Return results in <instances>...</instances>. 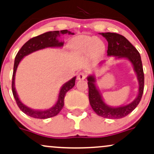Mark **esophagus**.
<instances>
[{"label":"esophagus","mask_w":154,"mask_h":154,"mask_svg":"<svg viewBox=\"0 0 154 154\" xmlns=\"http://www.w3.org/2000/svg\"><path fill=\"white\" fill-rule=\"evenodd\" d=\"M86 77H87V74L85 73V72H79L78 75H77V79H78V80H82V79H85L86 78Z\"/></svg>","instance_id":"1"}]
</instances>
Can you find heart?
<instances>
[{"mask_svg":"<svg viewBox=\"0 0 154 154\" xmlns=\"http://www.w3.org/2000/svg\"><path fill=\"white\" fill-rule=\"evenodd\" d=\"M96 38L89 36H79L74 42L75 47L84 52H100L104 49V45Z\"/></svg>","mask_w":154,"mask_h":154,"instance_id":"1","label":"heart"}]
</instances>
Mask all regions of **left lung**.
Segmentation results:
<instances>
[{
  "instance_id": "obj_1",
  "label": "left lung",
  "mask_w": 154,
  "mask_h": 154,
  "mask_svg": "<svg viewBox=\"0 0 154 154\" xmlns=\"http://www.w3.org/2000/svg\"><path fill=\"white\" fill-rule=\"evenodd\" d=\"M108 42L107 56L115 57L116 59H126L132 64L133 69L136 72L137 79L138 82V95L133 102L126 105L119 107H111L107 105L103 100L100 90L96 86V78L94 75L88 77L89 88V101L92 110L99 116L110 118L118 119L125 117L139 104L142 97L144 88V74L143 69L141 58L140 54L136 48L125 37L116 33H100ZM101 63L103 62H100Z\"/></svg>"
}]
</instances>
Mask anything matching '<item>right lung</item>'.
Masks as SVG:
<instances>
[{"label":"right lung","instance_id":"obj_1","mask_svg":"<svg viewBox=\"0 0 154 154\" xmlns=\"http://www.w3.org/2000/svg\"><path fill=\"white\" fill-rule=\"evenodd\" d=\"M61 34L73 35L74 33H72L71 31L68 30H62L60 31H49V32L41 34L39 36H35L34 38L29 39L27 42H26L23 44V46L18 51V52L16 56V58H15L14 73H13L12 77L13 95H14V97L15 100H16V103H17L20 110L25 114H26L27 116H30V117L39 118V119H46V118H49L54 117V116H56L63 108V107H64V97L66 95V93L69 90H71L75 85L76 77H74L73 78H72L68 82L64 83L60 89V91H59L58 96V100H57L55 105L53 107H51V108L44 110H34V109H31L30 107H27L26 105H24L20 100L17 92H16V88H15V76H16V69H17L18 64H19L21 59L24 57L27 56V55L34 52V51H38V50H41L49 47H62L63 45H64V42H60L58 39L59 37H60Z\"/></svg>","mask_w":154,"mask_h":154}]
</instances>
